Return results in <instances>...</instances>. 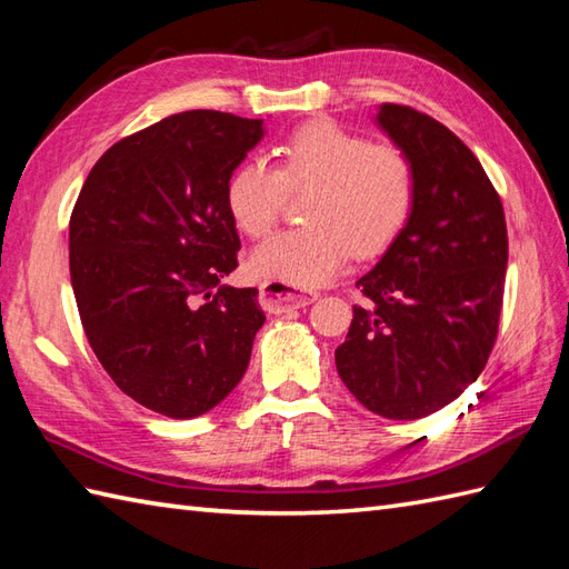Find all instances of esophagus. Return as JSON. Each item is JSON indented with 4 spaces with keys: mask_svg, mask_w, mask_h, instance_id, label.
<instances>
[{
    "mask_svg": "<svg viewBox=\"0 0 569 569\" xmlns=\"http://www.w3.org/2000/svg\"><path fill=\"white\" fill-rule=\"evenodd\" d=\"M259 303L266 312H271V316H281L286 310H298L316 303V296H303L283 283L266 281L259 288Z\"/></svg>",
    "mask_w": 569,
    "mask_h": 569,
    "instance_id": "esophagus-1",
    "label": "esophagus"
}]
</instances>
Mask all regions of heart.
<instances>
[{
	"mask_svg": "<svg viewBox=\"0 0 569 569\" xmlns=\"http://www.w3.org/2000/svg\"><path fill=\"white\" fill-rule=\"evenodd\" d=\"M281 166L249 159L227 180L224 200L241 232L259 239L276 227L288 188H312L308 224L286 229L251 253V271L288 288H318L352 259L373 257L403 232L416 208V163L396 143L320 119L296 129Z\"/></svg>",
	"mask_w": 569,
	"mask_h": 569,
	"instance_id": "heart-1",
	"label": "heart"
}]
</instances>
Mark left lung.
<instances>
[{"label": "left lung", "mask_w": 569, "mask_h": 569, "mask_svg": "<svg viewBox=\"0 0 569 569\" xmlns=\"http://www.w3.org/2000/svg\"><path fill=\"white\" fill-rule=\"evenodd\" d=\"M379 127L416 163L406 229L357 281L337 373L357 401L391 420L452 403L487 367L499 332L509 237L499 192L465 141L406 104H381Z\"/></svg>", "instance_id": "left-lung-1"}]
</instances>
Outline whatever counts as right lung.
Masks as SVG:
<instances>
[{
	"label": "right lung",
	"instance_id": "1",
	"mask_svg": "<svg viewBox=\"0 0 569 569\" xmlns=\"http://www.w3.org/2000/svg\"><path fill=\"white\" fill-rule=\"evenodd\" d=\"M261 119L190 110L107 149L70 214V283L94 357L129 398L196 418L244 377L266 320L222 286L239 234L224 190Z\"/></svg>",
	"mask_w": 569,
	"mask_h": 569
}]
</instances>
